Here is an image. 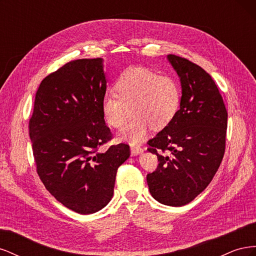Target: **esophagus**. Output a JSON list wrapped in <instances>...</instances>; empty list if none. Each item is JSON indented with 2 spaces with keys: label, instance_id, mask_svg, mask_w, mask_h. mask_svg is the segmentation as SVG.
<instances>
[{
  "label": "esophagus",
  "instance_id": "obj_1",
  "mask_svg": "<svg viewBox=\"0 0 256 256\" xmlns=\"http://www.w3.org/2000/svg\"><path fill=\"white\" fill-rule=\"evenodd\" d=\"M130 150H131V154H134V156H136V154H141L143 152V148H142V147H140V146H131Z\"/></svg>",
  "mask_w": 256,
  "mask_h": 256
}]
</instances>
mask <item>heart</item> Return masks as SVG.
<instances>
[{
  "instance_id": "heart-1",
  "label": "heart",
  "mask_w": 256,
  "mask_h": 256,
  "mask_svg": "<svg viewBox=\"0 0 256 256\" xmlns=\"http://www.w3.org/2000/svg\"><path fill=\"white\" fill-rule=\"evenodd\" d=\"M114 92H106L102 100L104 118L110 126L122 128L129 115L134 118L120 131V138L138 143L150 128H164L176 115L182 92L178 82L168 76H160L150 68L131 66L116 79Z\"/></svg>"
}]
</instances>
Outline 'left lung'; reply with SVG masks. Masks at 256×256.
Here are the masks:
<instances>
[{
    "label": "left lung",
    "instance_id": "obj_1",
    "mask_svg": "<svg viewBox=\"0 0 256 256\" xmlns=\"http://www.w3.org/2000/svg\"><path fill=\"white\" fill-rule=\"evenodd\" d=\"M180 78V110L147 142L159 164L147 174L150 194L159 203L184 206L210 184L226 150L228 111L214 81L202 67L168 54Z\"/></svg>",
    "mask_w": 256,
    "mask_h": 256
}]
</instances>
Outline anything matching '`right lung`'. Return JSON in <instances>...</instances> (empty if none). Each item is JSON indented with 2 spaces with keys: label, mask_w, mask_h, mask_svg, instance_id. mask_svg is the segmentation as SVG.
Returning <instances> with one entry per match:
<instances>
[{
  "label": "right lung",
  "mask_w": 256,
  "mask_h": 256,
  "mask_svg": "<svg viewBox=\"0 0 256 256\" xmlns=\"http://www.w3.org/2000/svg\"><path fill=\"white\" fill-rule=\"evenodd\" d=\"M102 60H74L46 76L28 122L40 180L60 203L81 214L110 202L118 168L130 156L125 143L99 150L112 138L102 110Z\"/></svg>",
  "instance_id": "right-lung-1"
}]
</instances>
